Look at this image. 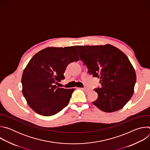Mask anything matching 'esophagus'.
<instances>
[{
	"mask_svg": "<svg viewBox=\"0 0 150 150\" xmlns=\"http://www.w3.org/2000/svg\"><path fill=\"white\" fill-rule=\"evenodd\" d=\"M81 89H82V90H84V91H87V92H89V91H90V90L89 88H86V87L82 88Z\"/></svg>",
	"mask_w": 150,
	"mask_h": 150,
	"instance_id": "obj_1",
	"label": "esophagus"
}]
</instances>
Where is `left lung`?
Listing matches in <instances>:
<instances>
[{"label": "left lung", "mask_w": 150, "mask_h": 150, "mask_svg": "<svg viewBox=\"0 0 150 150\" xmlns=\"http://www.w3.org/2000/svg\"><path fill=\"white\" fill-rule=\"evenodd\" d=\"M75 47L88 72L100 79L101 86L94 89L98 98L93 104L108 113L122 109L132 97L137 80L127 56L110 45Z\"/></svg>", "instance_id": "1"}]
</instances>
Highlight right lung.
<instances>
[{
    "mask_svg": "<svg viewBox=\"0 0 150 150\" xmlns=\"http://www.w3.org/2000/svg\"><path fill=\"white\" fill-rule=\"evenodd\" d=\"M79 59L73 46L47 47L31 58L21 78L23 94L31 109L50 116L65 108L74 88H59L55 83L65 79L63 74L69 64Z\"/></svg>",
    "mask_w": 150,
    "mask_h": 150,
    "instance_id": "obj_1",
    "label": "right lung"
}]
</instances>
